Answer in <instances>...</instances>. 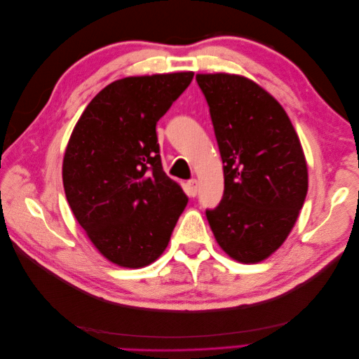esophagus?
<instances>
[{"label":"esophagus","mask_w":359,"mask_h":359,"mask_svg":"<svg viewBox=\"0 0 359 359\" xmlns=\"http://www.w3.org/2000/svg\"><path fill=\"white\" fill-rule=\"evenodd\" d=\"M187 193L193 198L196 196V194H198V181L196 180H190L187 182Z\"/></svg>","instance_id":"esophagus-1"}]
</instances>
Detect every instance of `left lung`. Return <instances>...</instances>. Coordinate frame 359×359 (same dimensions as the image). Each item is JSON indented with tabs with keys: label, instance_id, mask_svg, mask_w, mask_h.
Returning <instances> with one entry per match:
<instances>
[{
	"label": "left lung",
	"instance_id": "obj_1",
	"mask_svg": "<svg viewBox=\"0 0 359 359\" xmlns=\"http://www.w3.org/2000/svg\"><path fill=\"white\" fill-rule=\"evenodd\" d=\"M210 106L224 191L206 219L238 262L255 264L285 243L307 196L309 173L298 135L281 104L238 74H196Z\"/></svg>",
	"mask_w": 359,
	"mask_h": 359
}]
</instances>
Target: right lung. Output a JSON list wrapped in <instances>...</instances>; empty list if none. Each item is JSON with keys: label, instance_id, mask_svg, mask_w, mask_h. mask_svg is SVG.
Here are the masks:
<instances>
[{"label": "right lung", "instance_id": "add662e5", "mask_svg": "<svg viewBox=\"0 0 359 359\" xmlns=\"http://www.w3.org/2000/svg\"><path fill=\"white\" fill-rule=\"evenodd\" d=\"M191 79L181 72L115 81L70 136L62 161L67 202L97 250L119 266L154 262L189 202L163 170L156 126Z\"/></svg>", "mask_w": 359, "mask_h": 359}]
</instances>
